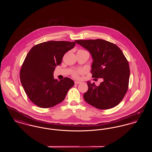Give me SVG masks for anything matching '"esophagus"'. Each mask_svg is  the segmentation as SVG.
Masks as SVG:
<instances>
[{"instance_id":"34e87169","label":"esophagus","mask_w":152,"mask_h":152,"mask_svg":"<svg viewBox=\"0 0 152 152\" xmlns=\"http://www.w3.org/2000/svg\"><path fill=\"white\" fill-rule=\"evenodd\" d=\"M81 82V81H75V84H80Z\"/></svg>"}]
</instances>
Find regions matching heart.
<instances>
[{
	"label": "heart",
	"instance_id": "1",
	"mask_svg": "<svg viewBox=\"0 0 152 152\" xmlns=\"http://www.w3.org/2000/svg\"><path fill=\"white\" fill-rule=\"evenodd\" d=\"M77 52H87L86 51H84V50H79ZM83 70H77V71H75L74 72H73L72 74V76H73V77L75 78V79H79L80 77V75L83 74Z\"/></svg>",
	"mask_w": 152,
	"mask_h": 152
}]
</instances>
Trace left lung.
<instances>
[{"label": "left lung", "mask_w": 152, "mask_h": 152, "mask_svg": "<svg viewBox=\"0 0 152 152\" xmlns=\"http://www.w3.org/2000/svg\"><path fill=\"white\" fill-rule=\"evenodd\" d=\"M92 55L91 73L104 81L99 86L88 81L85 101L99 109H108L123 100L129 86L130 69L128 61L116 44L102 39L75 40Z\"/></svg>", "instance_id": "1"}]
</instances>
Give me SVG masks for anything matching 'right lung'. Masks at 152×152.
<instances>
[{
  "mask_svg": "<svg viewBox=\"0 0 152 152\" xmlns=\"http://www.w3.org/2000/svg\"><path fill=\"white\" fill-rule=\"evenodd\" d=\"M75 42L49 41L34 45L22 64L20 79L29 100L39 107L48 108L63 101L72 80L64 77L58 81L53 76L55 67L61 63L66 52Z\"/></svg>",
  "mask_w": 152,
  "mask_h": 152,
  "instance_id": "add662e5",
  "label": "right lung"
}]
</instances>
